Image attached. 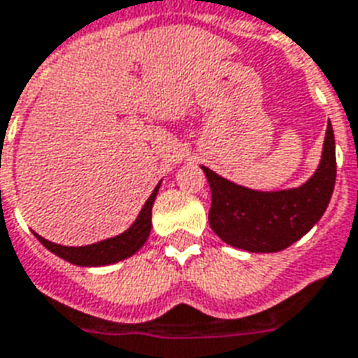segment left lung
I'll list each match as a JSON object with an SVG mask.
<instances>
[{"mask_svg":"<svg viewBox=\"0 0 358 358\" xmlns=\"http://www.w3.org/2000/svg\"><path fill=\"white\" fill-rule=\"evenodd\" d=\"M212 189L210 227L224 243L249 252H278L322 219L336 182L334 134L329 122L320 167L295 189L264 191L236 185L202 167Z\"/></svg>","mask_w":358,"mask_h":358,"instance_id":"obj_1","label":"left lung"}]
</instances>
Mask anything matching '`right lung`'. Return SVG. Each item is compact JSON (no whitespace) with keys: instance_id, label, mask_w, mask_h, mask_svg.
<instances>
[{"instance_id":"add662e5","label":"right lung","mask_w":358,"mask_h":358,"mask_svg":"<svg viewBox=\"0 0 358 358\" xmlns=\"http://www.w3.org/2000/svg\"><path fill=\"white\" fill-rule=\"evenodd\" d=\"M157 189H159V184L156 185V189L152 191V195L145 202V206L141 210L139 217L135 219V223L126 232L115 236V238L85 245V247H64V245L52 243V241L41 238L38 234L35 236L48 250H52L53 255H57L59 258H63L70 264H76V266L96 267L120 262L124 258H128V256L135 255L148 239L152 229V204L156 201Z\"/></svg>"}]
</instances>
